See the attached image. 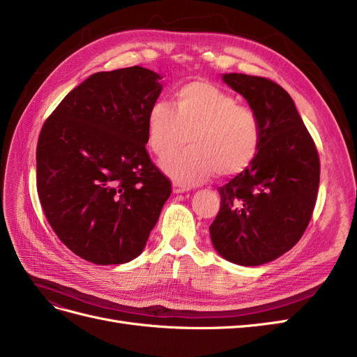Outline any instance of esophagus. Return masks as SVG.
<instances>
[{
    "mask_svg": "<svg viewBox=\"0 0 357 357\" xmlns=\"http://www.w3.org/2000/svg\"><path fill=\"white\" fill-rule=\"evenodd\" d=\"M188 190H189V186L181 185V183H178V181L172 183V192H174V193H183V192H188Z\"/></svg>",
    "mask_w": 357,
    "mask_h": 357,
    "instance_id": "1",
    "label": "esophagus"
}]
</instances>
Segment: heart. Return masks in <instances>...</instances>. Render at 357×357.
Returning <instances> with one entry per match:
<instances>
[{"label": "heart", "instance_id": "obj_1", "mask_svg": "<svg viewBox=\"0 0 357 357\" xmlns=\"http://www.w3.org/2000/svg\"><path fill=\"white\" fill-rule=\"evenodd\" d=\"M174 109L165 101L150 107L146 128L150 149L167 160L164 169L180 183H199L218 172L236 176L253 164L262 142L256 112L210 82L193 80L174 92Z\"/></svg>", "mask_w": 357, "mask_h": 357}]
</instances>
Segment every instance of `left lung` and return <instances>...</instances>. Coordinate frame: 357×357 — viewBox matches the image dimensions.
<instances>
[{
  "instance_id": "8db88e82",
  "label": "left lung",
  "mask_w": 357,
  "mask_h": 357,
  "mask_svg": "<svg viewBox=\"0 0 357 357\" xmlns=\"http://www.w3.org/2000/svg\"><path fill=\"white\" fill-rule=\"evenodd\" d=\"M223 82L256 112L262 142L253 164L219 188L210 235L226 261L256 266L284 255L304 235L317 199L320 159L282 86L236 73L223 74Z\"/></svg>"
}]
</instances>
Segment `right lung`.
I'll return each instance as SVG.
<instances>
[{
    "instance_id": "1",
    "label": "right lung",
    "mask_w": 357,
    "mask_h": 357,
    "mask_svg": "<svg viewBox=\"0 0 357 357\" xmlns=\"http://www.w3.org/2000/svg\"><path fill=\"white\" fill-rule=\"evenodd\" d=\"M143 67L95 73L41 128L37 192L58 238L96 265L132 261L149 240L171 181L150 159L146 121L162 91Z\"/></svg>"
}]
</instances>
